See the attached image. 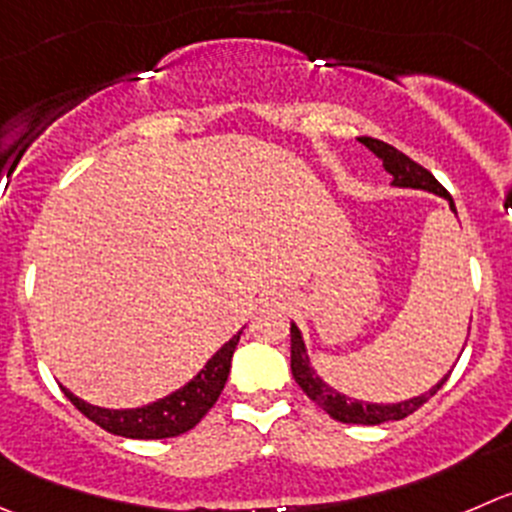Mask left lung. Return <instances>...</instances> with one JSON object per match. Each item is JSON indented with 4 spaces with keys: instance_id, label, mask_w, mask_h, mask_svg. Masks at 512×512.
I'll use <instances>...</instances> for the list:
<instances>
[{
    "instance_id": "8db88e82",
    "label": "left lung",
    "mask_w": 512,
    "mask_h": 512,
    "mask_svg": "<svg viewBox=\"0 0 512 512\" xmlns=\"http://www.w3.org/2000/svg\"><path fill=\"white\" fill-rule=\"evenodd\" d=\"M360 142L367 147V150H372L377 157H380L385 172L393 177V182H390V185L398 187V190H420V192H430V195L443 197V200L450 205V210H453V215H458L453 197L445 192V187L440 185V182L435 180L428 170H425V167H420L418 162H413L408 155H403L400 150H395V147L388 145V142L370 140V137H362ZM468 332H470V327H468ZM290 335H292V340H290L292 377H295V382L300 385L302 390H305V395L312 400V403L320 405V408L325 410L332 420H340V423L380 425V423H390V420L408 418L410 413H415L420 405L428 403V400L433 398L440 388H443L445 380H448V375H450L448 372V375L440 377V380L435 382L428 393L415 395V398H408V400H400V403H362V400H352L350 395L340 393V390L332 388L330 382L322 380L320 372L312 367L310 352H307V345H305V337H302V330L295 325V322L290 325Z\"/></svg>"
}]
</instances>
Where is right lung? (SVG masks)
Wrapping results in <instances>:
<instances>
[{
	"label": "right lung",
	"mask_w": 512,
	"mask_h": 512,
	"mask_svg": "<svg viewBox=\"0 0 512 512\" xmlns=\"http://www.w3.org/2000/svg\"><path fill=\"white\" fill-rule=\"evenodd\" d=\"M240 335L242 330H237V335H232L230 340L205 362V367H202L190 382H185L182 388L172 390L165 398L140 405V408H99V405H92L87 403V400L77 398V395H74L72 390L64 388V385L62 390L64 395L72 400V405L79 413L87 415L92 423H97L99 428H104L107 433L122 435V438L132 440L177 438V435L195 428V425L205 418L207 410L217 403L222 388H225L227 375H230L232 355H235Z\"/></svg>",
	"instance_id": "1"
}]
</instances>
